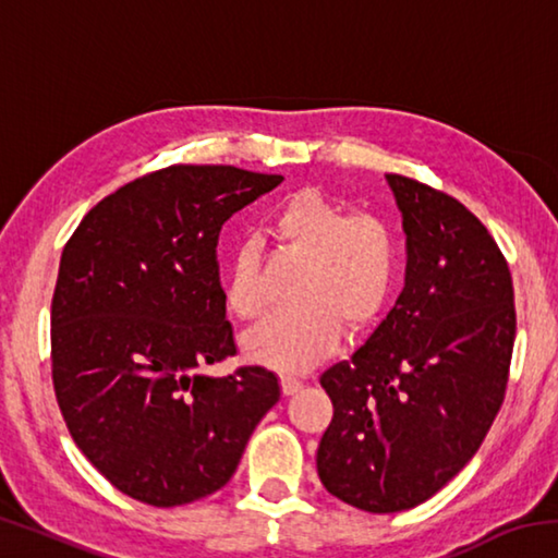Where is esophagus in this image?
Returning <instances> with one entry per match:
<instances>
[{
	"label": "esophagus",
	"mask_w": 558,
	"mask_h": 558,
	"mask_svg": "<svg viewBox=\"0 0 558 558\" xmlns=\"http://www.w3.org/2000/svg\"><path fill=\"white\" fill-rule=\"evenodd\" d=\"M280 386H282V393H286V396H292V393H298V391L302 389V381H300V379H295V376H282V379H280Z\"/></svg>",
	"instance_id": "1"
}]
</instances>
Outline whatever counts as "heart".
<instances>
[{
	"label": "heart",
	"mask_w": 558,
	"mask_h": 558,
	"mask_svg": "<svg viewBox=\"0 0 558 558\" xmlns=\"http://www.w3.org/2000/svg\"><path fill=\"white\" fill-rule=\"evenodd\" d=\"M278 248L302 256L290 298L298 302L263 319L243 339L248 359L282 374L313 366L339 344L342 323L364 329L381 317L399 280V239L376 214H349L317 186L290 192L270 211ZM226 305L241 319L263 310L260 251L243 241L226 276Z\"/></svg>",
	"instance_id": "obj_1"
}]
</instances>
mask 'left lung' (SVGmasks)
I'll return each instance as SVG.
<instances>
[{
  "mask_svg": "<svg viewBox=\"0 0 558 558\" xmlns=\"http://www.w3.org/2000/svg\"><path fill=\"white\" fill-rule=\"evenodd\" d=\"M386 179L409 248L403 292L319 376L335 413L317 475L374 514L426 502L468 465L505 401L517 332L512 272L483 221L440 189Z\"/></svg>",
  "mask_w": 558,
  "mask_h": 558,
  "instance_id": "obj_1",
  "label": "left lung"
}]
</instances>
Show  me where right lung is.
<instances>
[{
    "label": "right lung",
    "mask_w": 558,
    "mask_h": 558,
    "mask_svg": "<svg viewBox=\"0 0 558 558\" xmlns=\"http://www.w3.org/2000/svg\"><path fill=\"white\" fill-rule=\"evenodd\" d=\"M282 182L231 165H172L120 186L63 245L51 300V379L75 446L153 507L214 495L280 399L276 374L199 369L235 354L216 243Z\"/></svg>",
    "instance_id": "obj_1"
}]
</instances>
